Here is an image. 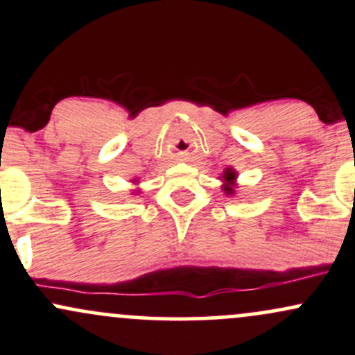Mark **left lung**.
Segmentation results:
<instances>
[{"label": "left lung", "instance_id": "obj_1", "mask_svg": "<svg viewBox=\"0 0 355 355\" xmlns=\"http://www.w3.org/2000/svg\"><path fill=\"white\" fill-rule=\"evenodd\" d=\"M220 178H222V182H224V185H222V190L225 192V196H234V193H236L234 187H236V178H237L236 170H232V168L224 170V173H222Z\"/></svg>", "mask_w": 355, "mask_h": 355}]
</instances>
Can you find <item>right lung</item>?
Returning <instances> with one entry per match:
<instances>
[{
  "instance_id": "obj_1",
  "label": "right lung",
  "mask_w": 355,
  "mask_h": 355,
  "mask_svg": "<svg viewBox=\"0 0 355 355\" xmlns=\"http://www.w3.org/2000/svg\"><path fill=\"white\" fill-rule=\"evenodd\" d=\"M133 184H138V180H136V178L133 180ZM133 193H139V190H136V189H135V192H133Z\"/></svg>"
}]
</instances>
